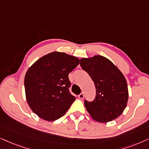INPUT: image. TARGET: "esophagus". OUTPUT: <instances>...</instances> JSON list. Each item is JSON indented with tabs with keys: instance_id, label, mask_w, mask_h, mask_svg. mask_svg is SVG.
Here are the masks:
<instances>
[{
	"instance_id": "34e87169",
	"label": "esophagus",
	"mask_w": 149,
	"mask_h": 149,
	"mask_svg": "<svg viewBox=\"0 0 149 149\" xmlns=\"http://www.w3.org/2000/svg\"><path fill=\"white\" fill-rule=\"evenodd\" d=\"M79 98H80V99H83V97H84V94H83V92L81 93L79 95Z\"/></svg>"
}]
</instances>
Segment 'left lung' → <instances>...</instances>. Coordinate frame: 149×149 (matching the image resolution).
Here are the masks:
<instances>
[{
  "mask_svg": "<svg viewBox=\"0 0 149 149\" xmlns=\"http://www.w3.org/2000/svg\"><path fill=\"white\" fill-rule=\"evenodd\" d=\"M80 65L94 82L96 90L92 102H84L87 112L100 123L115 119L127 106L128 89L125 77L111 61L99 55L81 59Z\"/></svg>",
  "mask_w": 149,
  "mask_h": 149,
  "instance_id": "obj_1",
  "label": "left lung"
}]
</instances>
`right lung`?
<instances>
[{"instance_id":"obj_1","label":"right lung","mask_w":149,"mask_h":149,"mask_svg":"<svg viewBox=\"0 0 149 149\" xmlns=\"http://www.w3.org/2000/svg\"><path fill=\"white\" fill-rule=\"evenodd\" d=\"M80 63L76 57L55 52L34 63L24 79L27 102L36 115L46 121L62 117L76 97L69 91L68 74Z\"/></svg>"}]
</instances>
